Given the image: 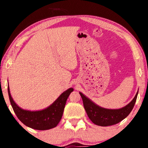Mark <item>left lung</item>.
Here are the masks:
<instances>
[{
	"instance_id": "1",
	"label": "left lung",
	"mask_w": 148,
	"mask_h": 148,
	"mask_svg": "<svg viewBox=\"0 0 148 148\" xmlns=\"http://www.w3.org/2000/svg\"><path fill=\"white\" fill-rule=\"evenodd\" d=\"M87 114L93 123L102 127L110 126L117 124L126 118L133 110L136 102L137 94L127 106L120 109H106L98 106L90 99L79 92Z\"/></svg>"
}]
</instances>
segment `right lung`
<instances>
[{
	"mask_svg": "<svg viewBox=\"0 0 148 148\" xmlns=\"http://www.w3.org/2000/svg\"><path fill=\"white\" fill-rule=\"evenodd\" d=\"M73 91L72 88L64 92L52 104L44 110L29 111L23 110L14 102L8 87L10 102L17 118L26 126L37 130H48L57 126L62 118L66 100Z\"/></svg>",
	"mask_w": 148,
	"mask_h": 148,
	"instance_id": "obj_1",
	"label": "right lung"
}]
</instances>
